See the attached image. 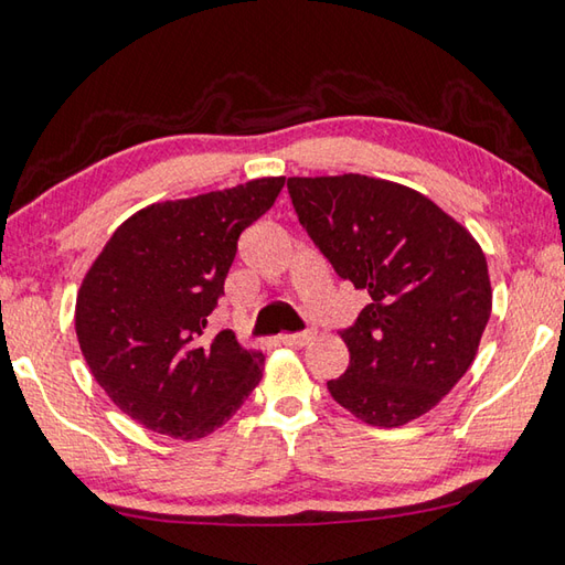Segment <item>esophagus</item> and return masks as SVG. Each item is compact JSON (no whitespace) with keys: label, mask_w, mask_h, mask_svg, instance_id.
Returning a JSON list of instances; mask_svg holds the SVG:
<instances>
[{"label":"esophagus","mask_w":565,"mask_h":565,"mask_svg":"<svg viewBox=\"0 0 565 565\" xmlns=\"http://www.w3.org/2000/svg\"><path fill=\"white\" fill-rule=\"evenodd\" d=\"M313 338H316V328H309V331H301V333H284L281 343L284 345H306V343H311Z\"/></svg>","instance_id":"34e87169"}]
</instances>
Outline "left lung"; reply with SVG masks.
<instances>
[{"mask_svg":"<svg viewBox=\"0 0 565 565\" xmlns=\"http://www.w3.org/2000/svg\"><path fill=\"white\" fill-rule=\"evenodd\" d=\"M301 227L371 303L341 331L348 371L328 393L375 427L433 409L475 361L491 313L487 259L433 200L365 178H289Z\"/></svg>","mask_w":565,"mask_h":565,"instance_id":"obj_1","label":"left lung"}]
</instances>
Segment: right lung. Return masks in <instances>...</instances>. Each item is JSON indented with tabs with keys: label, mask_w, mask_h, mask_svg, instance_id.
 Here are the masks:
<instances>
[{
	"label": "right lung",
	"mask_w": 565,
	"mask_h": 565,
	"mask_svg": "<svg viewBox=\"0 0 565 565\" xmlns=\"http://www.w3.org/2000/svg\"><path fill=\"white\" fill-rule=\"evenodd\" d=\"M284 178L150 204L113 234L76 301L90 373L122 413L158 435L198 439L244 405L264 355L210 333L242 232L279 198Z\"/></svg>",
	"instance_id": "right-lung-1"
}]
</instances>
